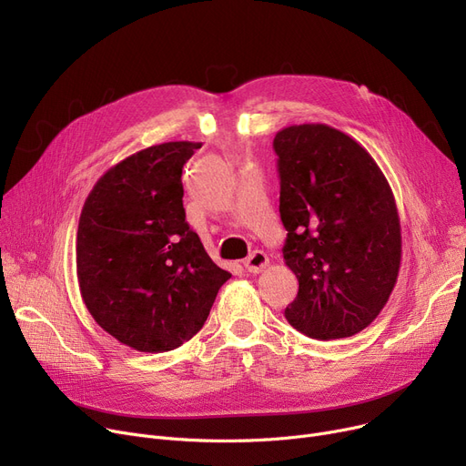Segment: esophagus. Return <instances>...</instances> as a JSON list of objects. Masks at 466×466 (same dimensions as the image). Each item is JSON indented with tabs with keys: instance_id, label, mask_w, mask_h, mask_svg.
<instances>
[{
	"instance_id": "esophagus-1",
	"label": "esophagus",
	"mask_w": 466,
	"mask_h": 466,
	"mask_svg": "<svg viewBox=\"0 0 466 466\" xmlns=\"http://www.w3.org/2000/svg\"><path fill=\"white\" fill-rule=\"evenodd\" d=\"M268 262H270V260H268L264 251H255L246 260H243V266H246V270L251 272V274H260L264 268L268 266Z\"/></svg>"
}]
</instances>
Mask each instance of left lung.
Here are the masks:
<instances>
[{"instance_id":"1","label":"left lung","mask_w":466,"mask_h":466,"mask_svg":"<svg viewBox=\"0 0 466 466\" xmlns=\"http://www.w3.org/2000/svg\"><path fill=\"white\" fill-rule=\"evenodd\" d=\"M274 149L283 260L299 279L287 321L317 339L353 336L397 285L402 236L393 190L370 153L329 125L287 127Z\"/></svg>"}]
</instances>
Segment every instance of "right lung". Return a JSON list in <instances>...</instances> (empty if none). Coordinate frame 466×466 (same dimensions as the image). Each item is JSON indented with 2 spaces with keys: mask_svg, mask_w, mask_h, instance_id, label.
<instances>
[{
  "mask_svg": "<svg viewBox=\"0 0 466 466\" xmlns=\"http://www.w3.org/2000/svg\"><path fill=\"white\" fill-rule=\"evenodd\" d=\"M202 143L167 141L96 181L77 228V279L94 321L141 353L171 351L198 332L232 274L187 225L181 174Z\"/></svg>",
  "mask_w": 466,
  "mask_h": 466,
  "instance_id": "1",
  "label": "right lung"
}]
</instances>
